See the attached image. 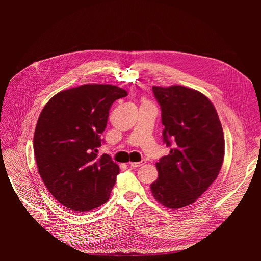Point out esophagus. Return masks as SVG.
<instances>
[{
	"instance_id": "esophagus-1",
	"label": "esophagus",
	"mask_w": 261,
	"mask_h": 261,
	"mask_svg": "<svg viewBox=\"0 0 261 261\" xmlns=\"http://www.w3.org/2000/svg\"><path fill=\"white\" fill-rule=\"evenodd\" d=\"M145 163H146L145 160H141L140 162H130L129 165H130L131 167H133V168H137V167H140L141 165H143V164H145Z\"/></svg>"
}]
</instances>
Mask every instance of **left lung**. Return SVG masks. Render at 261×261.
I'll return each mask as SVG.
<instances>
[{"label":"left lung","mask_w":261,"mask_h":261,"mask_svg":"<svg viewBox=\"0 0 261 261\" xmlns=\"http://www.w3.org/2000/svg\"><path fill=\"white\" fill-rule=\"evenodd\" d=\"M161 107L163 142L171 147L156 164L151 185L162 205L180 208L196 201L217 178L224 158V135L213 103L181 86L153 87Z\"/></svg>","instance_id":"8db88e82"}]
</instances>
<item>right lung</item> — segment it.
Wrapping results in <instances>:
<instances>
[{"label": "right lung", "mask_w": 261, "mask_h": 261, "mask_svg": "<svg viewBox=\"0 0 261 261\" xmlns=\"http://www.w3.org/2000/svg\"><path fill=\"white\" fill-rule=\"evenodd\" d=\"M127 92L111 85H83L55 95L34 134L39 174L64 206L88 212L105 203L120 172L109 155L98 156L108 110Z\"/></svg>", "instance_id": "add662e5"}]
</instances>
